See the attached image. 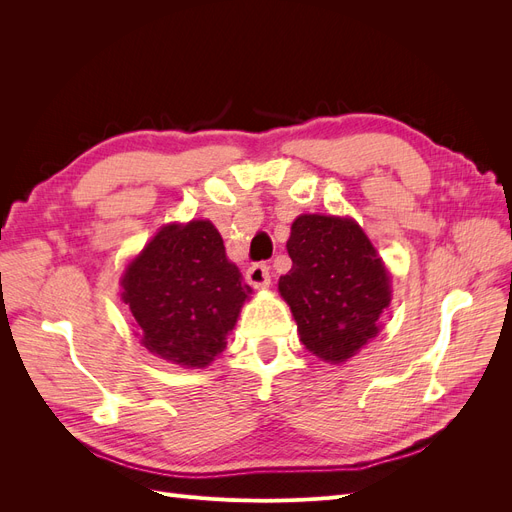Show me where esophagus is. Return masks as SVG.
I'll use <instances>...</instances> for the list:
<instances>
[{
	"label": "esophagus",
	"mask_w": 512,
	"mask_h": 512,
	"mask_svg": "<svg viewBox=\"0 0 512 512\" xmlns=\"http://www.w3.org/2000/svg\"><path fill=\"white\" fill-rule=\"evenodd\" d=\"M245 280L254 288H267L271 282V273L265 262H254V265L245 271Z\"/></svg>",
	"instance_id": "34e87169"
}]
</instances>
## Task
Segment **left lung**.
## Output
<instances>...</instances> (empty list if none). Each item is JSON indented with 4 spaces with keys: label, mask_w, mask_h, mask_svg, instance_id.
I'll return each instance as SVG.
<instances>
[{
    "label": "left lung",
    "mask_w": 512,
    "mask_h": 512,
    "mask_svg": "<svg viewBox=\"0 0 512 512\" xmlns=\"http://www.w3.org/2000/svg\"><path fill=\"white\" fill-rule=\"evenodd\" d=\"M292 269L280 292L303 346L342 363L380 331L391 303L389 273L361 226L333 215H301L286 243Z\"/></svg>",
    "instance_id": "8db88e82"
}]
</instances>
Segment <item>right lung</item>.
Returning <instances> with one entry per match:
<instances>
[{
	"instance_id": "1",
	"label": "right lung",
	"mask_w": 512,
	"mask_h": 512,
	"mask_svg": "<svg viewBox=\"0 0 512 512\" xmlns=\"http://www.w3.org/2000/svg\"><path fill=\"white\" fill-rule=\"evenodd\" d=\"M121 284L141 344L181 367H205L226 348V335L252 294L207 220L164 226Z\"/></svg>"
}]
</instances>
